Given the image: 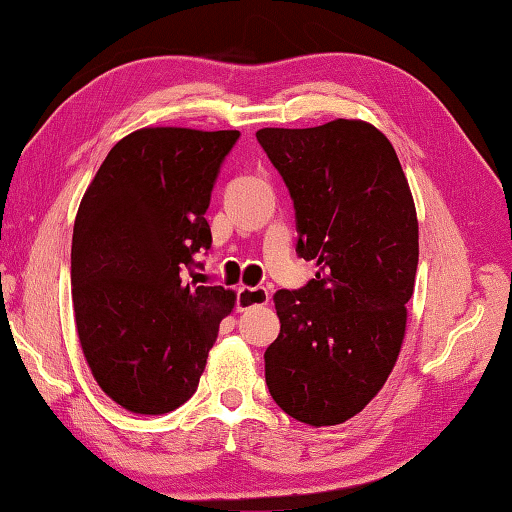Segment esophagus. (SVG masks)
Here are the masks:
<instances>
[{
    "instance_id": "34e87169",
    "label": "esophagus",
    "mask_w": 512,
    "mask_h": 512,
    "mask_svg": "<svg viewBox=\"0 0 512 512\" xmlns=\"http://www.w3.org/2000/svg\"><path fill=\"white\" fill-rule=\"evenodd\" d=\"M269 303V289L267 287H240L236 294V310L245 312L252 310V307L258 305H267Z\"/></svg>"
}]
</instances>
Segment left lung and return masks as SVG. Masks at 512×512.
<instances>
[{
    "label": "left lung",
    "mask_w": 512,
    "mask_h": 512,
    "mask_svg": "<svg viewBox=\"0 0 512 512\" xmlns=\"http://www.w3.org/2000/svg\"><path fill=\"white\" fill-rule=\"evenodd\" d=\"M296 211V254L316 278L274 294L281 334L265 350L278 408L336 426L383 388L406 334L419 263L412 194L390 140L361 120L260 129Z\"/></svg>",
    "instance_id": "left-lung-1"
}]
</instances>
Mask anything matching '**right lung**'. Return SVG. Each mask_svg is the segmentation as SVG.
I'll return each mask as SVG.
<instances>
[{"instance_id": "1", "label": "right lung", "mask_w": 512, "mask_h": 512, "mask_svg": "<svg viewBox=\"0 0 512 512\" xmlns=\"http://www.w3.org/2000/svg\"><path fill=\"white\" fill-rule=\"evenodd\" d=\"M238 131L140 129L104 158L77 209L71 285L77 336L100 388L136 414L196 392L225 287L185 283L211 247L207 209Z\"/></svg>"}]
</instances>
